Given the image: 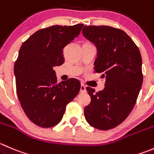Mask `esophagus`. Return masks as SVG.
Listing matches in <instances>:
<instances>
[{"label":"esophagus","instance_id":"1","mask_svg":"<svg viewBox=\"0 0 154 154\" xmlns=\"http://www.w3.org/2000/svg\"><path fill=\"white\" fill-rule=\"evenodd\" d=\"M86 91V86L82 83V84L80 85V92H85Z\"/></svg>","mask_w":154,"mask_h":154}]
</instances>
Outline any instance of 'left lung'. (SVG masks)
Wrapping results in <instances>:
<instances>
[{
  "mask_svg": "<svg viewBox=\"0 0 154 154\" xmlns=\"http://www.w3.org/2000/svg\"><path fill=\"white\" fill-rule=\"evenodd\" d=\"M83 36L97 48L95 73L105 78L98 92L87 86L91 102L84 115L90 126L109 130L123 123L133 109L143 82L141 53L123 30L107 25H85Z\"/></svg>",
  "mask_w": 154,
  "mask_h": 154,
  "instance_id": "left-lung-1",
  "label": "left lung"
}]
</instances>
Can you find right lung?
Segmentation results:
<instances>
[{
	"instance_id": "add662e5",
	"label": "right lung",
	"mask_w": 154,
	"mask_h": 154,
	"mask_svg": "<svg viewBox=\"0 0 154 154\" xmlns=\"http://www.w3.org/2000/svg\"><path fill=\"white\" fill-rule=\"evenodd\" d=\"M83 24L38 30L21 46L14 65L16 92L30 120L43 128L62 120L66 105L79 93L80 82L57 83L53 68L64 62L63 48L80 34Z\"/></svg>"
}]
</instances>
